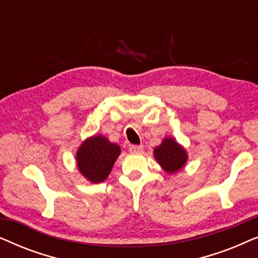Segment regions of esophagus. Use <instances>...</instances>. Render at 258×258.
Listing matches in <instances>:
<instances>
[{
  "label": "esophagus",
  "instance_id": "esophagus-1",
  "mask_svg": "<svg viewBox=\"0 0 258 258\" xmlns=\"http://www.w3.org/2000/svg\"><path fill=\"white\" fill-rule=\"evenodd\" d=\"M129 151L132 154H140L143 151V146H135V144H132V146H129Z\"/></svg>",
  "mask_w": 258,
  "mask_h": 258
}]
</instances>
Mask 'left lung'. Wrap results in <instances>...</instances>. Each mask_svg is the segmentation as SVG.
Segmentation results:
<instances>
[{
  "mask_svg": "<svg viewBox=\"0 0 258 258\" xmlns=\"http://www.w3.org/2000/svg\"><path fill=\"white\" fill-rule=\"evenodd\" d=\"M155 158L168 172H175L186 162V154L178 143L172 139H165L161 146L154 150Z\"/></svg>",
  "mask_w": 258,
  "mask_h": 258,
  "instance_id": "8db88e82",
  "label": "left lung"
}]
</instances>
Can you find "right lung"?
<instances>
[{
	"label": "right lung",
	"instance_id": "right-lung-1",
	"mask_svg": "<svg viewBox=\"0 0 258 258\" xmlns=\"http://www.w3.org/2000/svg\"><path fill=\"white\" fill-rule=\"evenodd\" d=\"M119 153L121 148L117 144L109 142L103 136H94L88 139L77 151V167L90 182H103L110 174Z\"/></svg>",
	"mask_w": 258,
	"mask_h": 258
}]
</instances>
